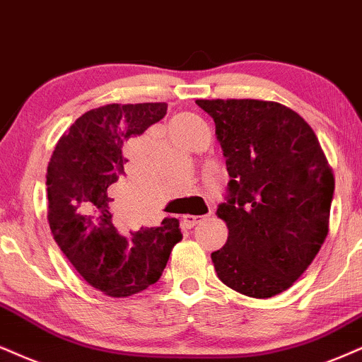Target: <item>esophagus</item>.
<instances>
[{"label": "esophagus", "instance_id": "34e87169", "mask_svg": "<svg viewBox=\"0 0 362 362\" xmlns=\"http://www.w3.org/2000/svg\"><path fill=\"white\" fill-rule=\"evenodd\" d=\"M204 220V216H199V215H185L182 216V223H185L188 228H193V226L198 225V223H202Z\"/></svg>", "mask_w": 362, "mask_h": 362}]
</instances>
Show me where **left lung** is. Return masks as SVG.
Wrapping results in <instances>:
<instances>
[{
  "label": "left lung",
  "mask_w": 362,
  "mask_h": 362,
  "mask_svg": "<svg viewBox=\"0 0 362 362\" xmlns=\"http://www.w3.org/2000/svg\"><path fill=\"white\" fill-rule=\"evenodd\" d=\"M211 115L230 174L216 215L228 240L211 253L218 279L243 296L292 287L329 233L334 173L312 127L279 102L196 100Z\"/></svg>",
  "instance_id": "obj_1"
}]
</instances>
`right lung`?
I'll return each instance as SVG.
<instances>
[{
  "instance_id": "1",
  "label": "right lung",
  "mask_w": 362,
  "mask_h": 362,
  "mask_svg": "<svg viewBox=\"0 0 362 362\" xmlns=\"http://www.w3.org/2000/svg\"><path fill=\"white\" fill-rule=\"evenodd\" d=\"M166 102L109 104L75 120L53 151L47 169L48 223L74 269L109 297H129L156 284L182 238L180 221L120 233L112 191L127 180L124 144L166 115Z\"/></svg>"
}]
</instances>
